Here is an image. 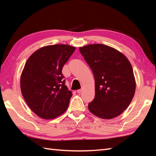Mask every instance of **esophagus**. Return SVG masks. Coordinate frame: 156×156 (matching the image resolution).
<instances>
[{"label":"esophagus","mask_w":156,"mask_h":156,"mask_svg":"<svg viewBox=\"0 0 156 156\" xmlns=\"http://www.w3.org/2000/svg\"><path fill=\"white\" fill-rule=\"evenodd\" d=\"M82 92V89H79V90H77V92H78V94H80Z\"/></svg>","instance_id":"obj_1"}]
</instances>
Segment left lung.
<instances>
[{
	"instance_id": "1",
	"label": "left lung",
	"mask_w": 156,
	"mask_h": 156,
	"mask_svg": "<svg viewBox=\"0 0 156 156\" xmlns=\"http://www.w3.org/2000/svg\"><path fill=\"white\" fill-rule=\"evenodd\" d=\"M79 50L93 72L95 97L90 112L103 119L120 115L133 99L136 82L133 68L121 52L104 44H90Z\"/></svg>"
}]
</instances>
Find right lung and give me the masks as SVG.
<instances>
[{
	"label": "right lung",
	"mask_w": 156,
	"mask_h": 156,
	"mask_svg": "<svg viewBox=\"0 0 156 156\" xmlns=\"http://www.w3.org/2000/svg\"><path fill=\"white\" fill-rule=\"evenodd\" d=\"M75 49L65 44L44 46L26 62L20 79L21 90L38 117L52 119L67 110L72 93L65 85L62 70Z\"/></svg>",
	"instance_id": "1"
}]
</instances>
